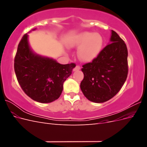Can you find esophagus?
Masks as SVG:
<instances>
[{
	"label": "esophagus",
	"mask_w": 147,
	"mask_h": 147,
	"mask_svg": "<svg viewBox=\"0 0 147 147\" xmlns=\"http://www.w3.org/2000/svg\"><path fill=\"white\" fill-rule=\"evenodd\" d=\"M80 69H81V67H80V65H76L75 66V68H74V69H73V70L74 71H77V70H80Z\"/></svg>",
	"instance_id": "34e87169"
}]
</instances>
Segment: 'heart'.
<instances>
[{
	"label": "heart",
	"mask_w": 147,
	"mask_h": 147,
	"mask_svg": "<svg viewBox=\"0 0 147 147\" xmlns=\"http://www.w3.org/2000/svg\"><path fill=\"white\" fill-rule=\"evenodd\" d=\"M103 43V38L99 34L85 32L79 34L74 40L72 45L80 47L78 51L80 59L90 62L99 55Z\"/></svg>",
	"instance_id": "heart-1"
}]
</instances>
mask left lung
Returning a JSON list of instances; mask_svg holds the SVG:
<instances>
[{"label": "left lung", "instance_id": "1", "mask_svg": "<svg viewBox=\"0 0 147 147\" xmlns=\"http://www.w3.org/2000/svg\"><path fill=\"white\" fill-rule=\"evenodd\" d=\"M110 42L95 59L82 65L84 78L80 88L89 100L96 103L112 99L121 90L127 77L126 43L113 30Z\"/></svg>", "mask_w": 147, "mask_h": 147}]
</instances>
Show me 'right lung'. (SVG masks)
Returning a JSON list of instances; mask_svg holds the SVG:
<instances>
[{
    "label": "right lung",
    "instance_id": "add662e5",
    "mask_svg": "<svg viewBox=\"0 0 147 147\" xmlns=\"http://www.w3.org/2000/svg\"><path fill=\"white\" fill-rule=\"evenodd\" d=\"M75 66V63L61 64L35 53L30 48L27 34L18 44L14 61L15 74L22 90L41 103H50L59 98L64 82Z\"/></svg>",
    "mask_w": 147,
    "mask_h": 147
}]
</instances>
